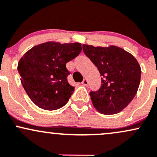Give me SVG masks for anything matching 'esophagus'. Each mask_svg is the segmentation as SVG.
<instances>
[{
  "label": "esophagus",
  "instance_id": "1",
  "mask_svg": "<svg viewBox=\"0 0 157 157\" xmlns=\"http://www.w3.org/2000/svg\"><path fill=\"white\" fill-rule=\"evenodd\" d=\"M82 84H83V85H84V86H87L88 84H89V82H88L87 79H84L83 82H82Z\"/></svg>",
  "mask_w": 157,
  "mask_h": 157
}]
</instances>
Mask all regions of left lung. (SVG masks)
I'll list each match as a JSON object with an SVG mask.
<instances>
[{"instance_id": "obj_1", "label": "left lung", "mask_w": 157, "mask_h": 157, "mask_svg": "<svg viewBox=\"0 0 157 157\" xmlns=\"http://www.w3.org/2000/svg\"><path fill=\"white\" fill-rule=\"evenodd\" d=\"M83 51L97 67L101 78L99 90L90 91L93 106L105 115L119 113L129 105L140 84L141 68L136 59L120 47L83 44Z\"/></svg>"}]
</instances>
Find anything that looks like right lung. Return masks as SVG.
<instances>
[{"label":"right lung","mask_w":157,"mask_h":157,"mask_svg":"<svg viewBox=\"0 0 157 157\" xmlns=\"http://www.w3.org/2000/svg\"><path fill=\"white\" fill-rule=\"evenodd\" d=\"M82 51L79 43L47 42L33 47L17 64L21 82L30 99L40 108L55 110L64 106L74 87L68 83V61Z\"/></svg>","instance_id":"add662e5"}]
</instances>
